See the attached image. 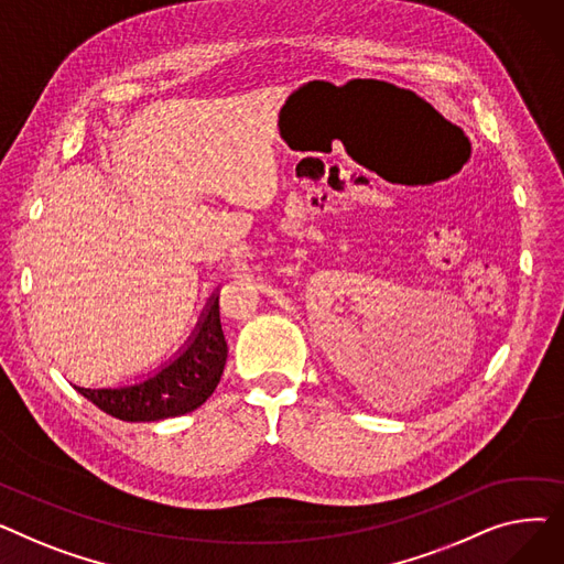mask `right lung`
Masks as SVG:
<instances>
[{"mask_svg":"<svg viewBox=\"0 0 564 564\" xmlns=\"http://www.w3.org/2000/svg\"><path fill=\"white\" fill-rule=\"evenodd\" d=\"M228 345L221 329L219 300L213 297L189 347L155 377L121 389L75 387L113 419L148 423L183 416L210 398L221 379Z\"/></svg>","mask_w":564,"mask_h":564,"instance_id":"1","label":"right lung"}]
</instances>
